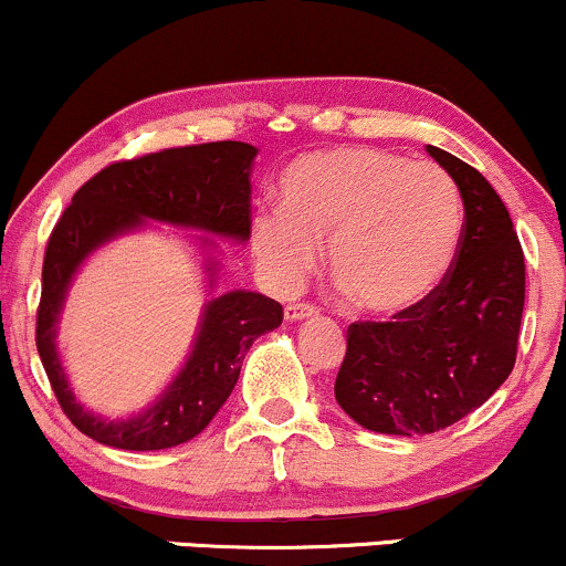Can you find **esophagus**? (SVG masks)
<instances>
[{
  "label": "esophagus",
  "instance_id": "1",
  "mask_svg": "<svg viewBox=\"0 0 566 566\" xmlns=\"http://www.w3.org/2000/svg\"><path fill=\"white\" fill-rule=\"evenodd\" d=\"M316 305H311V303H292V305H287V308H284V318H287V322H303V318H311V316H316Z\"/></svg>",
  "mask_w": 566,
  "mask_h": 566
}]
</instances>
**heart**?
I'll use <instances>...</instances> for the list:
<instances>
[{
    "mask_svg": "<svg viewBox=\"0 0 566 566\" xmlns=\"http://www.w3.org/2000/svg\"><path fill=\"white\" fill-rule=\"evenodd\" d=\"M282 208L253 221V250L276 290L292 292L329 242V265L360 308L400 313L438 290L464 227L455 181L432 163L371 147H332L282 176Z\"/></svg>",
    "mask_w": 566,
    "mask_h": 566,
    "instance_id": "obj_1",
    "label": "heart"
}]
</instances>
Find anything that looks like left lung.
I'll list each match as a JSON object with an SVG mask.
<instances>
[{
  "mask_svg": "<svg viewBox=\"0 0 566 566\" xmlns=\"http://www.w3.org/2000/svg\"><path fill=\"white\" fill-rule=\"evenodd\" d=\"M464 200L461 242L427 301L392 322L348 326L335 398L382 434H432L480 408L514 369L524 255L509 210L478 168L427 145Z\"/></svg>",
  "mask_w": 566,
  "mask_h": 566,
  "instance_id": "left-lung-1",
  "label": "left lung"
}]
</instances>
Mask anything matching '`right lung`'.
Wrapping results in <instances>:
<instances>
[{"label":"right lung","mask_w":566,"mask_h":566,"mask_svg":"<svg viewBox=\"0 0 566 566\" xmlns=\"http://www.w3.org/2000/svg\"><path fill=\"white\" fill-rule=\"evenodd\" d=\"M255 155L258 149L244 142H208L113 163L73 195L54 223L42 269L36 348L60 408L86 438L124 451H163L192 440L227 403L250 345L282 324V305L261 292L234 290L213 297L174 382L145 411L118 421L102 419L78 403L54 343L60 311L81 263L105 242L145 227V218L248 240ZM202 244L216 248L210 237H202ZM206 271L210 287H216V258H208Z\"/></svg>","instance_id":"add662e5"}]
</instances>
